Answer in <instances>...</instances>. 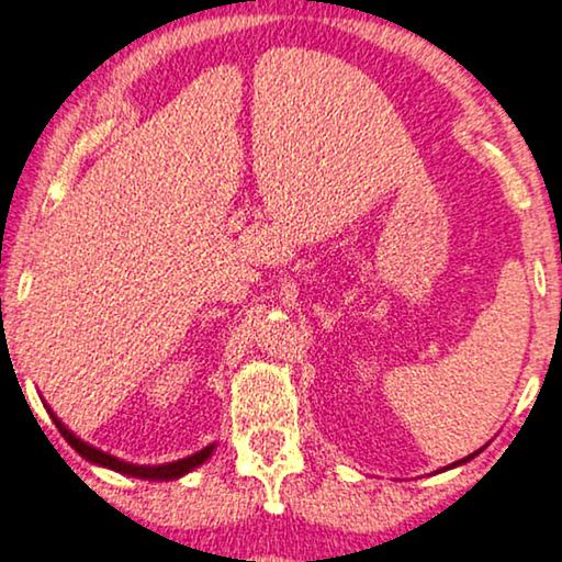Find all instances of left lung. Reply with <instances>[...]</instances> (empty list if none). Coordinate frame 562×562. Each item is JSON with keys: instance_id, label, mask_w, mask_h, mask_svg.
<instances>
[{"instance_id": "1", "label": "left lung", "mask_w": 562, "mask_h": 562, "mask_svg": "<svg viewBox=\"0 0 562 562\" xmlns=\"http://www.w3.org/2000/svg\"><path fill=\"white\" fill-rule=\"evenodd\" d=\"M475 454H477V451H475ZM475 454H470L468 459H472V457H475ZM468 459H462V462H468ZM454 464H459V462H454Z\"/></svg>"}]
</instances>
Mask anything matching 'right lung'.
I'll return each instance as SVG.
<instances>
[{
	"instance_id": "add662e5",
	"label": "right lung",
	"mask_w": 562,
	"mask_h": 562,
	"mask_svg": "<svg viewBox=\"0 0 562 562\" xmlns=\"http://www.w3.org/2000/svg\"><path fill=\"white\" fill-rule=\"evenodd\" d=\"M48 413H50V411H48ZM50 418H54L58 434H61L64 439H67V441L71 443V447H75L85 459H90V462H94V464H103V468H111V470H115V472H123V475H131V477H142V480H175V477L186 475V472H191L193 468H199V464L206 462V459L211 457V451H214V443H211V447L195 451V454H191V457L178 459V462L157 464V468H149V464H128V462H121V459H115V457H111V454H105V451L90 447V443L79 441L77 436L71 434L69 428L64 426L61 420H58L54 413H50Z\"/></svg>"
}]
</instances>
